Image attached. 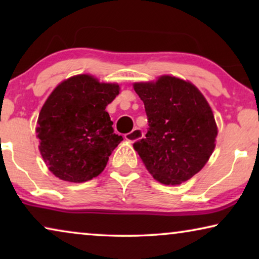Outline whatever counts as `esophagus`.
Masks as SVG:
<instances>
[{
    "label": "esophagus",
    "mask_w": 259,
    "mask_h": 259,
    "mask_svg": "<svg viewBox=\"0 0 259 259\" xmlns=\"http://www.w3.org/2000/svg\"><path fill=\"white\" fill-rule=\"evenodd\" d=\"M141 137H143V131L140 128H134L132 132L126 134L125 139L127 141H130V143H134V141L141 139Z\"/></svg>",
    "instance_id": "esophagus-1"
}]
</instances>
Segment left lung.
Masks as SVG:
<instances>
[{
	"mask_svg": "<svg viewBox=\"0 0 259 259\" xmlns=\"http://www.w3.org/2000/svg\"><path fill=\"white\" fill-rule=\"evenodd\" d=\"M145 105L148 131L134 143L148 172L165 185H179L200 171L215 146L217 125L206 99L189 81L162 75L134 83Z\"/></svg>",
	"mask_w": 259,
	"mask_h": 259,
	"instance_id": "left-lung-1",
	"label": "left lung"
}]
</instances>
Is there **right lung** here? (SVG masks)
<instances>
[{
    "mask_svg": "<svg viewBox=\"0 0 259 259\" xmlns=\"http://www.w3.org/2000/svg\"><path fill=\"white\" fill-rule=\"evenodd\" d=\"M119 91V84L80 74L52 92L38 114L36 137L42 158L55 177L83 183L104 171L122 140L106 112Z\"/></svg>",
    "mask_w": 259,
    "mask_h": 259,
    "instance_id": "1",
    "label": "right lung"
}]
</instances>
